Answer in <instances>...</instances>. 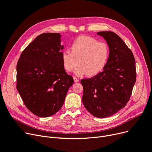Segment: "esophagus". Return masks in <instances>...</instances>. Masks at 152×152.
<instances>
[{"mask_svg": "<svg viewBox=\"0 0 152 152\" xmlns=\"http://www.w3.org/2000/svg\"><path fill=\"white\" fill-rule=\"evenodd\" d=\"M73 79H74V80L75 82H78L79 81V79L76 77H73Z\"/></svg>", "mask_w": 152, "mask_h": 152, "instance_id": "34e87169", "label": "esophagus"}]
</instances>
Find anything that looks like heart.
<instances>
[{
	"mask_svg": "<svg viewBox=\"0 0 152 152\" xmlns=\"http://www.w3.org/2000/svg\"><path fill=\"white\" fill-rule=\"evenodd\" d=\"M70 49L71 51L64 50L62 52V64L65 70L69 72L79 64L75 71L79 76L87 73L93 76L100 73L107 64L110 53L107 43L87 36L75 39Z\"/></svg>",
	"mask_w": 152,
	"mask_h": 152,
	"instance_id": "heart-1",
	"label": "heart"
}]
</instances>
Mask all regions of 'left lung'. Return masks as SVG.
Listing matches in <instances>:
<instances>
[{
  "label": "left lung",
  "instance_id": "8db88e82",
  "mask_svg": "<svg viewBox=\"0 0 152 152\" xmlns=\"http://www.w3.org/2000/svg\"><path fill=\"white\" fill-rule=\"evenodd\" d=\"M110 47V56L103 71L81 79L82 102L88 112L99 118L112 116L126 105L136 82L135 59L122 39L112 31H100Z\"/></svg>",
  "mask_w": 152,
  "mask_h": 152
}]
</instances>
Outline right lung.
I'll list each match as a JSON object with an SVG mask.
<instances>
[{
    "label": "right lung",
    "mask_w": 152,
    "mask_h": 152,
    "mask_svg": "<svg viewBox=\"0 0 152 152\" xmlns=\"http://www.w3.org/2000/svg\"><path fill=\"white\" fill-rule=\"evenodd\" d=\"M61 34H41L27 46L17 64L16 88L26 106L42 118L57 113L73 84L62 61Z\"/></svg>",
    "instance_id": "right-lung-1"
}]
</instances>
